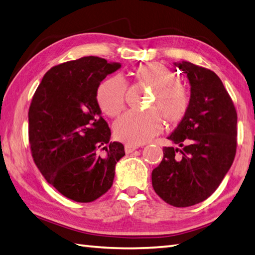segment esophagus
Wrapping results in <instances>:
<instances>
[{
	"mask_svg": "<svg viewBox=\"0 0 255 255\" xmlns=\"http://www.w3.org/2000/svg\"><path fill=\"white\" fill-rule=\"evenodd\" d=\"M138 146L137 145H132V144H126L124 146V149H126L127 154H129V152H133L135 149H137Z\"/></svg>",
	"mask_w": 255,
	"mask_h": 255,
	"instance_id": "esophagus-1",
	"label": "esophagus"
}]
</instances>
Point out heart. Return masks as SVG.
<instances>
[{"label":"heart","mask_w":255,"mask_h":255,"mask_svg":"<svg viewBox=\"0 0 255 255\" xmlns=\"http://www.w3.org/2000/svg\"><path fill=\"white\" fill-rule=\"evenodd\" d=\"M134 75L140 83L154 88L150 108L161 113L168 123H177L188 111L189 96L177 83L174 73L161 63H148L135 67ZM126 82L120 76L107 78L97 89V103L106 115L116 117L126 106ZM162 120L154 110L128 111L115 123L116 136L128 144L139 145L161 131Z\"/></svg>","instance_id":"1"}]
</instances>
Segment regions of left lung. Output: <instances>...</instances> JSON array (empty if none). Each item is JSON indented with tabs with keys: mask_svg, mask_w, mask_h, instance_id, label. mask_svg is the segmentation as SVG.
<instances>
[{
	"mask_svg": "<svg viewBox=\"0 0 255 255\" xmlns=\"http://www.w3.org/2000/svg\"><path fill=\"white\" fill-rule=\"evenodd\" d=\"M173 64L189 80V108L167 137L178 147H163V158L151 172V183L168 204L188 207L211 196L233 165L237 112L213 71L188 61Z\"/></svg>",
	"mask_w": 255,
	"mask_h": 255,
	"instance_id": "1",
	"label": "left lung"
}]
</instances>
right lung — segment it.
<instances>
[{
  "mask_svg": "<svg viewBox=\"0 0 255 255\" xmlns=\"http://www.w3.org/2000/svg\"><path fill=\"white\" fill-rule=\"evenodd\" d=\"M121 67L98 56H84L49 70L28 112L33 161L48 183L80 203L97 200L115 179L123 144L111 131L97 103V89Z\"/></svg>",
  "mask_w": 255,
  "mask_h": 255,
  "instance_id": "right-lung-1",
  "label": "right lung"
}]
</instances>
